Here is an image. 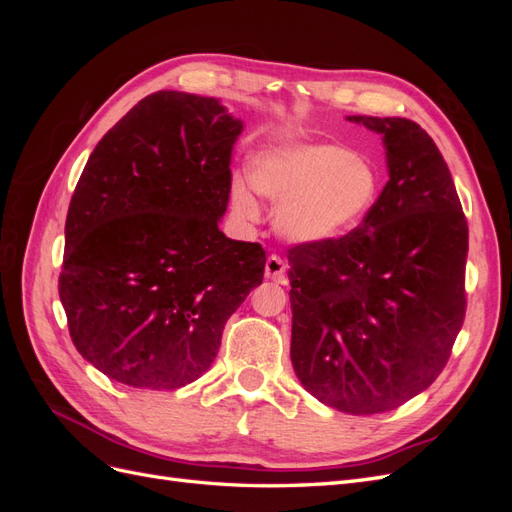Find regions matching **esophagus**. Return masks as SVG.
Here are the masks:
<instances>
[{
  "label": "esophagus",
  "instance_id": "esophagus-1",
  "mask_svg": "<svg viewBox=\"0 0 512 512\" xmlns=\"http://www.w3.org/2000/svg\"><path fill=\"white\" fill-rule=\"evenodd\" d=\"M286 269H288L286 262L280 256L271 254L267 258V262H265V277H267V280H275V282H282L284 284Z\"/></svg>",
  "mask_w": 512,
  "mask_h": 512
}]
</instances>
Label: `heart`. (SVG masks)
<instances>
[{
  "label": "heart",
  "mask_w": 512,
  "mask_h": 512,
  "mask_svg": "<svg viewBox=\"0 0 512 512\" xmlns=\"http://www.w3.org/2000/svg\"><path fill=\"white\" fill-rule=\"evenodd\" d=\"M252 188L277 203V235L292 243H324L359 226L380 196L376 166L359 153L335 145H284L258 156L250 166ZM232 209L256 220L250 188L232 181Z\"/></svg>",
  "instance_id": "b5f03b06"
}]
</instances>
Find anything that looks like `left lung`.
I'll list each match as a JSON object with an SVG mask.
<instances>
[{
    "mask_svg": "<svg viewBox=\"0 0 512 512\" xmlns=\"http://www.w3.org/2000/svg\"><path fill=\"white\" fill-rule=\"evenodd\" d=\"M382 134L389 181L348 235L288 250L294 374L322 404L380 414L440 376L466 316L468 222L440 149L404 117Z\"/></svg>",
    "mask_w": 512,
    "mask_h": 512,
    "instance_id": "1",
    "label": "left lung"
}]
</instances>
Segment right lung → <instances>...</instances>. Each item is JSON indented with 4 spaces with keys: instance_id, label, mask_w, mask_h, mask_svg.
<instances>
[{
    "instance_id": "1",
    "label": "right lung",
    "mask_w": 512,
    "mask_h": 512,
    "mask_svg": "<svg viewBox=\"0 0 512 512\" xmlns=\"http://www.w3.org/2000/svg\"><path fill=\"white\" fill-rule=\"evenodd\" d=\"M241 130L220 100L156 91L89 156L66 218L59 299L76 350L111 380L153 391L194 382L262 284L265 250L218 228Z\"/></svg>"
}]
</instances>
